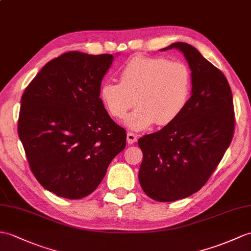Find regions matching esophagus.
I'll use <instances>...</instances> for the list:
<instances>
[{"mask_svg": "<svg viewBox=\"0 0 251 251\" xmlns=\"http://www.w3.org/2000/svg\"><path fill=\"white\" fill-rule=\"evenodd\" d=\"M138 140V135H136V133L133 132H128L127 133V142L128 144H133Z\"/></svg>", "mask_w": 251, "mask_h": 251, "instance_id": "obj_1", "label": "esophagus"}]
</instances>
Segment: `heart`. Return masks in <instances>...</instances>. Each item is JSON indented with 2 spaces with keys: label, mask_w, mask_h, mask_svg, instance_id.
Wrapping results in <instances>:
<instances>
[{
  "label": "heart",
  "mask_w": 251,
  "mask_h": 251,
  "mask_svg": "<svg viewBox=\"0 0 251 251\" xmlns=\"http://www.w3.org/2000/svg\"><path fill=\"white\" fill-rule=\"evenodd\" d=\"M191 93V73L185 63L165 57L135 56L120 71V82L103 81L99 98L116 120L127 116L125 124L133 130L147 129L154 123L171 124L187 106Z\"/></svg>",
  "instance_id": "heart-1"
}]
</instances>
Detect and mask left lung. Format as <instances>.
<instances>
[{
	"mask_svg": "<svg viewBox=\"0 0 251 251\" xmlns=\"http://www.w3.org/2000/svg\"><path fill=\"white\" fill-rule=\"evenodd\" d=\"M182 51L191 69V97L178 118L139 139L143 160L139 182L159 202L189 197L206 184L234 135L232 92L223 72L195 47L172 44L162 50Z\"/></svg>",
	"mask_w": 251,
	"mask_h": 251,
	"instance_id": "8db88e82",
	"label": "left lung"
}]
</instances>
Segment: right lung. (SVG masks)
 Masks as SVG:
<instances>
[{
  "mask_svg": "<svg viewBox=\"0 0 251 251\" xmlns=\"http://www.w3.org/2000/svg\"><path fill=\"white\" fill-rule=\"evenodd\" d=\"M112 61L111 54L66 52L47 63L21 97L18 135L28 165L56 196L92 194L126 147V130L99 98Z\"/></svg>",
  "mask_w": 251,
  "mask_h": 251,
  "instance_id": "1",
  "label": "right lung"
}]
</instances>
